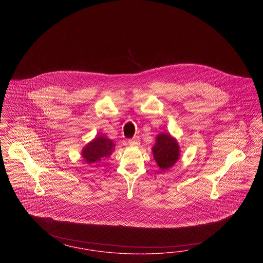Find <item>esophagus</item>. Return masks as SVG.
<instances>
[{
  "label": "esophagus",
  "instance_id": "obj_1",
  "mask_svg": "<svg viewBox=\"0 0 263 263\" xmlns=\"http://www.w3.org/2000/svg\"><path fill=\"white\" fill-rule=\"evenodd\" d=\"M128 143H129V144H130L131 146H138V145H140L141 141H140V139H139L138 137H135V138H133V139H131V140H129V141H128Z\"/></svg>",
  "mask_w": 263,
  "mask_h": 263
}]
</instances>
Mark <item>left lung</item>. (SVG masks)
<instances>
[{
  "label": "left lung",
  "mask_w": 263,
  "mask_h": 263,
  "mask_svg": "<svg viewBox=\"0 0 263 263\" xmlns=\"http://www.w3.org/2000/svg\"><path fill=\"white\" fill-rule=\"evenodd\" d=\"M153 158L162 171L173 167L180 157V147L177 140L170 133H159L152 146Z\"/></svg>",
  "instance_id": "obj_1"
}]
</instances>
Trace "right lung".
Returning <instances> with one entry per match:
<instances>
[{"label": "right lung", "instance_id": "right-lung-1", "mask_svg": "<svg viewBox=\"0 0 263 263\" xmlns=\"http://www.w3.org/2000/svg\"><path fill=\"white\" fill-rule=\"evenodd\" d=\"M116 143L103 135L96 136L82 149L81 155L88 164H98L102 160L109 158L115 152Z\"/></svg>", "mask_w": 263, "mask_h": 263}]
</instances>
